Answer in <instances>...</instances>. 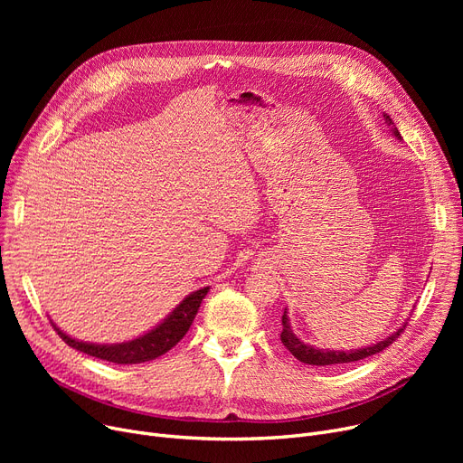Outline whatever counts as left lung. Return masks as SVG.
Masks as SVG:
<instances>
[{
    "instance_id": "left-lung-1",
    "label": "left lung",
    "mask_w": 463,
    "mask_h": 463,
    "mask_svg": "<svg viewBox=\"0 0 463 463\" xmlns=\"http://www.w3.org/2000/svg\"><path fill=\"white\" fill-rule=\"evenodd\" d=\"M384 118H386L388 124L392 126L391 116L384 114ZM392 133H394V137L402 138L400 131L394 126H392ZM281 325H283L281 344L288 349V353L293 354L295 358H298L304 364H311V366H339V364H347V362H356V360H362V358H368L372 354L381 353L383 349H386L391 344H394L396 339H398V335L405 330V325H403L398 332H394L392 335H388L386 339H383V342L373 344L370 347H364V349H354V351H326V349H317V347L306 345L304 342H300V339L293 334V330H290L287 311H283Z\"/></svg>"
}]
</instances>
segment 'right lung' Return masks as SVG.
I'll use <instances>...</instances> for the list:
<instances>
[{"label":"right lung","instance_id":"add662e5","mask_svg":"<svg viewBox=\"0 0 463 463\" xmlns=\"http://www.w3.org/2000/svg\"><path fill=\"white\" fill-rule=\"evenodd\" d=\"M208 290H210L208 287L194 290V293H191L189 297H185L180 302V306L173 313H170L161 325H157L148 334H144V335L131 339V342H124V344H112V345L86 344V342H79V339L69 337L54 323H52V326L69 347L77 349L80 353H86L90 356L114 362V364L148 362V360H154L173 349L187 334V330L194 319V315H197V311L201 307L203 298L208 295Z\"/></svg>","mask_w":463,"mask_h":463}]
</instances>
